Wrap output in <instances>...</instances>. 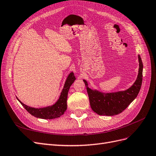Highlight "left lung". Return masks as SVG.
Returning a JSON list of instances; mask_svg holds the SVG:
<instances>
[{
    "mask_svg": "<svg viewBox=\"0 0 156 156\" xmlns=\"http://www.w3.org/2000/svg\"><path fill=\"white\" fill-rule=\"evenodd\" d=\"M139 68L136 81L130 88L123 91L104 93L92 90L83 80L87 87L90 104L93 111L99 115L114 116L124 111L137 96L142 85L143 64L140 56L138 55Z\"/></svg>",
    "mask_w": 156,
    "mask_h": 156,
    "instance_id": "obj_1",
    "label": "left lung"
}]
</instances>
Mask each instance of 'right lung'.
I'll use <instances>...</instances> for the list:
<instances>
[{
    "mask_svg": "<svg viewBox=\"0 0 156 156\" xmlns=\"http://www.w3.org/2000/svg\"><path fill=\"white\" fill-rule=\"evenodd\" d=\"M76 79L74 73L71 72L66 79L65 82L64 88L61 92L60 96L55 104L51 106H48L41 108H34L28 106L22 103L17 98V100L21 103V104L24 107L25 109L29 112L30 115L36 118L42 119H54L62 116L64 112L67 109V98L69 89L71 85L73 84Z\"/></svg>",
    "mask_w": 156,
    "mask_h": 156,
    "instance_id": "add662e5",
    "label": "right lung"
}]
</instances>
